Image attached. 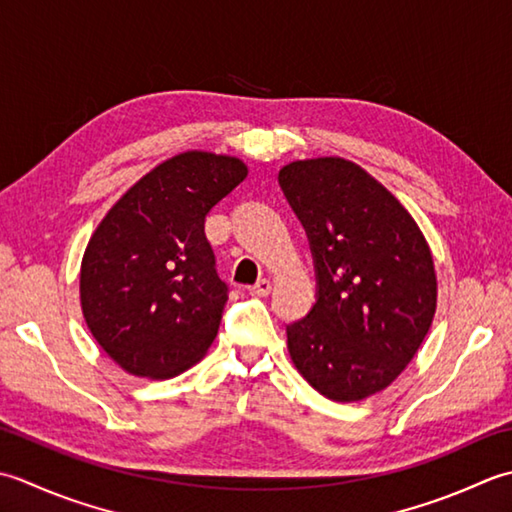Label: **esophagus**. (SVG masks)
Instances as JSON below:
<instances>
[{"instance_id":"34e87169","label":"esophagus","mask_w":512,"mask_h":512,"mask_svg":"<svg viewBox=\"0 0 512 512\" xmlns=\"http://www.w3.org/2000/svg\"><path fill=\"white\" fill-rule=\"evenodd\" d=\"M269 291H271V280H267V278H260L254 287H249V294L260 296V298L269 296Z\"/></svg>"}]
</instances>
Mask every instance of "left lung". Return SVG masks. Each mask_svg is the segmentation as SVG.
Segmentation results:
<instances>
[{"mask_svg": "<svg viewBox=\"0 0 512 512\" xmlns=\"http://www.w3.org/2000/svg\"><path fill=\"white\" fill-rule=\"evenodd\" d=\"M278 181L307 229L318 276L314 309L287 327L289 358L333 402L371 398L431 329V247L398 198L349 159L291 161Z\"/></svg>", "mask_w": 512, "mask_h": 512, "instance_id": "obj_1", "label": "left lung"}]
</instances>
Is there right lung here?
Here are the masks:
<instances>
[{
	"mask_svg": "<svg viewBox=\"0 0 512 512\" xmlns=\"http://www.w3.org/2000/svg\"><path fill=\"white\" fill-rule=\"evenodd\" d=\"M247 172L238 156L181 152L141 176L92 232L81 258V311L123 371L168 380L210 349L227 285L205 216Z\"/></svg>",
	"mask_w": 512,
	"mask_h": 512,
	"instance_id": "1",
	"label": "right lung"
}]
</instances>
